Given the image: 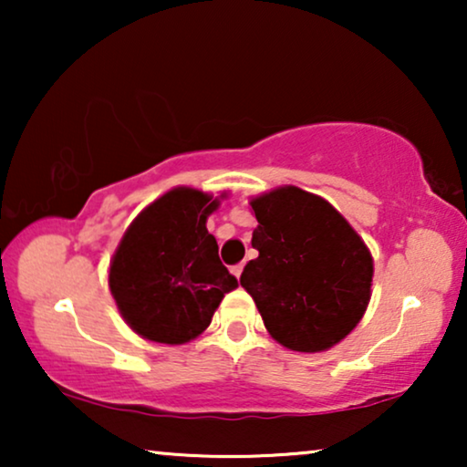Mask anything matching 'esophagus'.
Instances as JSON below:
<instances>
[{
	"label": "esophagus",
	"mask_w": 467,
	"mask_h": 467,
	"mask_svg": "<svg viewBox=\"0 0 467 467\" xmlns=\"http://www.w3.org/2000/svg\"><path fill=\"white\" fill-rule=\"evenodd\" d=\"M242 270H244V264H238V265H234L232 267V274L235 278H240V274H242Z\"/></svg>",
	"instance_id": "1"
}]
</instances>
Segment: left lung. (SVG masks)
Instances as JSON below:
<instances>
[{"instance_id": "obj_1", "label": "left lung", "mask_w": 467, "mask_h": 467, "mask_svg": "<svg viewBox=\"0 0 467 467\" xmlns=\"http://www.w3.org/2000/svg\"><path fill=\"white\" fill-rule=\"evenodd\" d=\"M257 219L240 285L285 348L323 353L366 315L374 259L361 235L321 195L285 184L251 197Z\"/></svg>"}]
</instances>
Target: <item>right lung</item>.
Returning <instances> with one entry per match:
<instances>
[{
	"label": "right lung",
	"mask_w": 467,
	"mask_h": 467,
	"mask_svg": "<svg viewBox=\"0 0 467 467\" xmlns=\"http://www.w3.org/2000/svg\"><path fill=\"white\" fill-rule=\"evenodd\" d=\"M176 187L150 202L120 238L108 286L123 321L157 344H187L203 334L225 293L238 286L208 234L221 200Z\"/></svg>",
	"instance_id": "1"
}]
</instances>
